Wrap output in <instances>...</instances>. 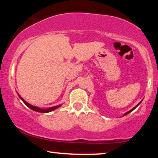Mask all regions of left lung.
Wrapping results in <instances>:
<instances>
[{"mask_svg":"<svg viewBox=\"0 0 158 158\" xmlns=\"http://www.w3.org/2000/svg\"><path fill=\"white\" fill-rule=\"evenodd\" d=\"M140 103H141V102H139L138 105H137V106H136L135 107V108H132V109H131V110H129V111L126 112V114H124V115H123V116H126V115H127V114H129V113H131V112L132 111V110H135V108H137V106H138L139 104H140Z\"/></svg>","mask_w":158,"mask_h":158,"instance_id":"1","label":"left lung"}]
</instances>
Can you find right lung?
<instances>
[{
    "label": "right lung",
    "instance_id": "right-lung-1",
    "mask_svg": "<svg viewBox=\"0 0 158 158\" xmlns=\"http://www.w3.org/2000/svg\"><path fill=\"white\" fill-rule=\"evenodd\" d=\"M19 97H20V99H21V100L23 101V102L25 103V105L27 107H29V108H30V109H32V110H35V111H37V112H40V113H48V112H50V111H52V110L57 109L58 108H59V107L61 106V105H59V106H54V107H51V108H47V109H41V108H39V107H35V106H32V105L29 104L28 102H27L26 101L24 100V99H23L22 97H21V96L19 94Z\"/></svg>",
    "mask_w": 158,
    "mask_h": 158
}]
</instances>
